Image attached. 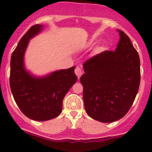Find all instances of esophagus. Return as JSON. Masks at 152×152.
Wrapping results in <instances>:
<instances>
[{
	"mask_svg": "<svg viewBox=\"0 0 152 152\" xmlns=\"http://www.w3.org/2000/svg\"><path fill=\"white\" fill-rule=\"evenodd\" d=\"M75 74H76V75L77 76V77H78V79H80V77H81V75H82V71H81V67H76V68H75Z\"/></svg>",
	"mask_w": 152,
	"mask_h": 152,
	"instance_id": "34e87169",
	"label": "esophagus"
}]
</instances>
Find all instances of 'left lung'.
Segmentation results:
<instances>
[{
	"mask_svg": "<svg viewBox=\"0 0 152 152\" xmlns=\"http://www.w3.org/2000/svg\"><path fill=\"white\" fill-rule=\"evenodd\" d=\"M118 31L120 41L115 50H105L87 61L80 79L87 114L103 123L122 118L139 88V55L126 34Z\"/></svg>",
	"mask_w": 152,
	"mask_h": 152,
	"instance_id": "left-lung-1",
	"label": "left lung"
}]
</instances>
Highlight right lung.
I'll return each instance as SVG.
<instances>
[{
	"label": "right lung",
	"mask_w": 152,
	"mask_h": 152,
	"mask_svg": "<svg viewBox=\"0 0 152 152\" xmlns=\"http://www.w3.org/2000/svg\"><path fill=\"white\" fill-rule=\"evenodd\" d=\"M44 25L35 24L20 39L11 59L10 86L14 101L25 116L38 121L58 117L62 111L65 94L77 81L75 67L53 71L37 77L24 66V54L29 41L38 34Z\"/></svg>",
	"instance_id": "right-lung-1"
}]
</instances>
